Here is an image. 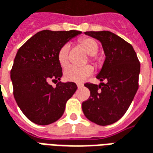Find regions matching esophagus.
<instances>
[{
  "mask_svg": "<svg viewBox=\"0 0 153 153\" xmlns=\"http://www.w3.org/2000/svg\"><path fill=\"white\" fill-rule=\"evenodd\" d=\"M82 86H83L82 84H77V87H78V88H81V87H82Z\"/></svg>",
  "mask_w": 153,
  "mask_h": 153,
  "instance_id": "1",
  "label": "esophagus"
}]
</instances>
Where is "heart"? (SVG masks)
Instances as JSON below:
<instances>
[{
    "label": "heart",
    "instance_id": "b5f03b06",
    "mask_svg": "<svg viewBox=\"0 0 153 153\" xmlns=\"http://www.w3.org/2000/svg\"><path fill=\"white\" fill-rule=\"evenodd\" d=\"M79 46L85 51L86 53L91 56V60L95 61V55L97 53L99 46L96 40L91 38H84L79 40ZM69 46L68 44H64L60 48L57 53V59L62 68L68 67L69 64ZM93 72V68L90 65L85 66L83 68H77L71 66L66 69L65 78L68 81L73 82H82L90 76Z\"/></svg>",
    "mask_w": 153,
    "mask_h": 153
}]
</instances>
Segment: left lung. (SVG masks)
I'll list each match as a JSON object with an SVG mask.
<instances>
[{
  "instance_id": "8db88e82",
  "label": "left lung",
  "mask_w": 153,
  "mask_h": 153,
  "mask_svg": "<svg viewBox=\"0 0 153 153\" xmlns=\"http://www.w3.org/2000/svg\"><path fill=\"white\" fill-rule=\"evenodd\" d=\"M85 33L101 43L105 60L96 76L101 83L85 84L91 96L82 103V110L93 123L109 125L123 117L134 100L138 89L140 62L133 46L115 33L109 31Z\"/></svg>"
}]
</instances>
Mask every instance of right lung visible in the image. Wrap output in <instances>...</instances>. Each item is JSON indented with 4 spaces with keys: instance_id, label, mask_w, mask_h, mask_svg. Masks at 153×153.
I'll list each match as a JSON object with an SVG mask.
<instances>
[{
    "instance_id": "obj_1",
    "label": "right lung",
    "mask_w": 153,
    "mask_h": 153,
    "mask_svg": "<svg viewBox=\"0 0 153 153\" xmlns=\"http://www.w3.org/2000/svg\"><path fill=\"white\" fill-rule=\"evenodd\" d=\"M81 31L42 30L19 48L10 71L13 94L17 105L33 123L48 125L63 114L66 103L77 86L60 82L62 69L57 53L62 46ZM58 82L56 88L49 84Z\"/></svg>"
}]
</instances>
